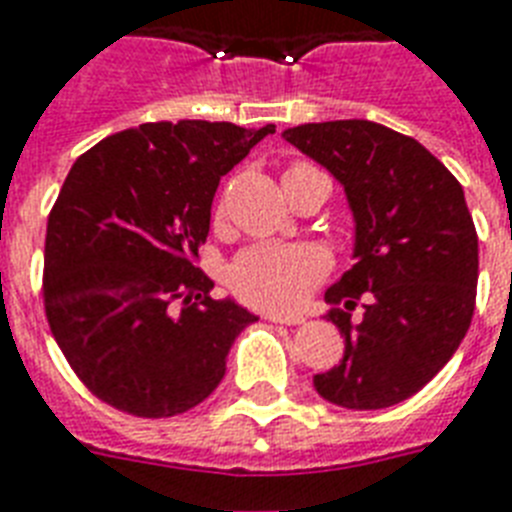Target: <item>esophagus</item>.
Segmentation results:
<instances>
[{"instance_id":"esophagus-1","label":"esophagus","mask_w":512,"mask_h":512,"mask_svg":"<svg viewBox=\"0 0 512 512\" xmlns=\"http://www.w3.org/2000/svg\"><path fill=\"white\" fill-rule=\"evenodd\" d=\"M264 320L280 322V325H301L304 314H280V312H264Z\"/></svg>"}]
</instances>
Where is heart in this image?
Wrapping results in <instances>:
<instances>
[{
	"instance_id": "obj_1",
	"label": "heart",
	"mask_w": 512,
	"mask_h": 512,
	"mask_svg": "<svg viewBox=\"0 0 512 512\" xmlns=\"http://www.w3.org/2000/svg\"><path fill=\"white\" fill-rule=\"evenodd\" d=\"M312 169L304 163L285 174ZM330 269V259L312 243H261L243 251L230 269V282L245 304L288 312L309 296Z\"/></svg>"
}]
</instances>
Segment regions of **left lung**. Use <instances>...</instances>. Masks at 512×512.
I'll use <instances>...</instances> for the list:
<instances>
[{"label":"left lung","mask_w":512,"mask_h":512,"mask_svg":"<svg viewBox=\"0 0 512 512\" xmlns=\"http://www.w3.org/2000/svg\"><path fill=\"white\" fill-rule=\"evenodd\" d=\"M282 137L343 185L354 214V267L325 290L341 330V365L314 388L346 410H383L418 394L447 365L476 309L478 237L465 192L412 137L349 118ZM365 300L362 321L350 312Z\"/></svg>","instance_id":"8db88e82"}]
</instances>
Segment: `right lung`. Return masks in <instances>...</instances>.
Segmentation results:
<instances>
[{"mask_svg": "<svg viewBox=\"0 0 512 512\" xmlns=\"http://www.w3.org/2000/svg\"><path fill=\"white\" fill-rule=\"evenodd\" d=\"M275 132L158 121L76 158L47 219L44 309L81 383L137 418L211 396L243 327L259 317L195 267L219 179Z\"/></svg>", "mask_w": 512, "mask_h": 512, "instance_id": "right-lung-1", "label": "right lung"}]
</instances>
